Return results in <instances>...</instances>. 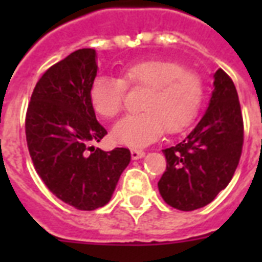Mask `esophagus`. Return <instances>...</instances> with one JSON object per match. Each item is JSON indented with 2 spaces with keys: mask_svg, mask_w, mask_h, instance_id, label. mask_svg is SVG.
Masks as SVG:
<instances>
[{
  "mask_svg": "<svg viewBox=\"0 0 262 262\" xmlns=\"http://www.w3.org/2000/svg\"><path fill=\"white\" fill-rule=\"evenodd\" d=\"M130 155L132 159H140V158H143L145 155V152L141 151V149H132Z\"/></svg>",
  "mask_w": 262,
  "mask_h": 262,
  "instance_id": "1",
  "label": "esophagus"
}]
</instances>
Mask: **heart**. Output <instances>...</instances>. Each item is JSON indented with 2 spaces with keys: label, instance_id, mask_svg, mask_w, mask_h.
Masks as SVG:
<instances>
[{
  "label": "heart",
  "instance_id": "heart-1",
  "mask_svg": "<svg viewBox=\"0 0 262 262\" xmlns=\"http://www.w3.org/2000/svg\"><path fill=\"white\" fill-rule=\"evenodd\" d=\"M126 88L145 90L141 111L122 118L113 129V139L127 147H143L164 130L179 133L197 118L205 98V83L182 63L164 59L141 61L126 68L122 79L98 76L91 83V106L103 118L122 111Z\"/></svg>",
  "mask_w": 262,
  "mask_h": 262
}]
</instances>
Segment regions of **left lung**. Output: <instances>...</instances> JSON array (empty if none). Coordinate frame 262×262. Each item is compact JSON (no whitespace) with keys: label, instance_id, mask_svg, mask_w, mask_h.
Masks as SVG:
<instances>
[{"label":"left lung","instance_id":"8db88e82","mask_svg":"<svg viewBox=\"0 0 262 262\" xmlns=\"http://www.w3.org/2000/svg\"><path fill=\"white\" fill-rule=\"evenodd\" d=\"M211 102L194 130L163 151L167 166L158 182L163 200L179 211L209 204L235 172L244 147V118L231 77L215 73Z\"/></svg>","mask_w":262,"mask_h":262}]
</instances>
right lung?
<instances>
[{
  "mask_svg": "<svg viewBox=\"0 0 262 262\" xmlns=\"http://www.w3.org/2000/svg\"><path fill=\"white\" fill-rule=\"evenodd\" d=\"M95 57L94 49H80L49 68L32 91L26 114L35 170L53 194L81 211L106 205L130 162L127 148L106 152L88 147L107 135L90 102L98 72Z\"/></svg>",
  "mask_w": 262,
  "mask_h": 262,
  "instance_id": "add662e5",
  "label": "right lung"
}]
</instances>
